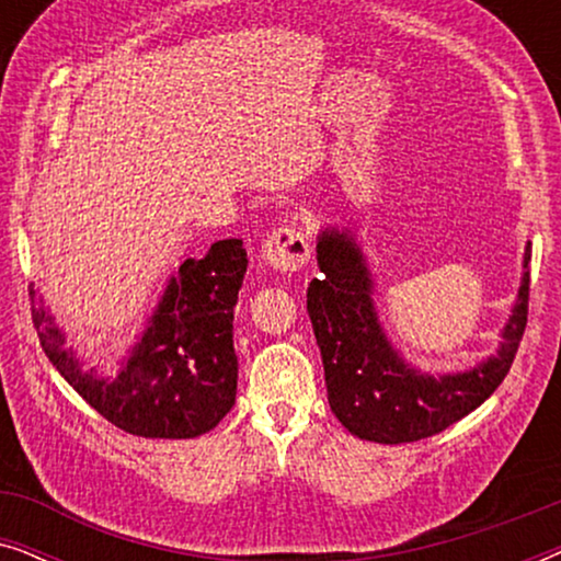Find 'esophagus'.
<instances>
[{
    "instance_id": "esophagus-1",
    "label": "esophagus",
    "mask_w": 561,
    "mask_h": 561,
    "mask_svg": "<svg viewBox=\"0 0 561 561\" xmlns=\"http://www.w3.org/2000/svg\"><path fill=\"white\" fill-rule=\"evenodd\" d=\"M311 255L309 234L298 225H283L267 234L263 244L265 265L275 273H294Z\"/></svg>"
}]
</instances>
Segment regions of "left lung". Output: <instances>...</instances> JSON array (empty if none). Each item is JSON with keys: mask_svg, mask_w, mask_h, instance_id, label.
<instances>
[{"mask_svg": "<svg viewBox=\"0 0 561 561\" xmlns=\"http://www.w3.org/2000/svg\"><path fill=\"white\" fill-rule=\"evenodd\" d=\"M321 273L306 290L313 334L324 363L329 405L359 439L403 444L434 436L485 403L508 375L528 317V260L503 342L467 373L428 375L405 365L382 332L373 278L350 229H324L317 242Z\"/></svg>", "mask_w": 561, "mask_h": 561, "instance_id": "8db88e82", "label": "left lung"}]
</instances>
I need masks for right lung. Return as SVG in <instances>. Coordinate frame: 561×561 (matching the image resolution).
<instances>
[{
    "mask_svg": "<svg viewBox=\"0 0 561 561\" xmlns=\"http://www.w3.org/2000/svg\"><path fill=\"white\" fill-rule=\"evenodd\" d=\"M244 271L242 240H219L202 260H183L140 342L112 375L83 370L43 296L30 286L33 324L68 386L122 432L194 439L211 432L234 405L232 321Z\"/></svg>",
    "mask_w": 561,
    "mask_h": 561,
    "instance_id": "1",
    "label": "right lung"
}]
</instances>
